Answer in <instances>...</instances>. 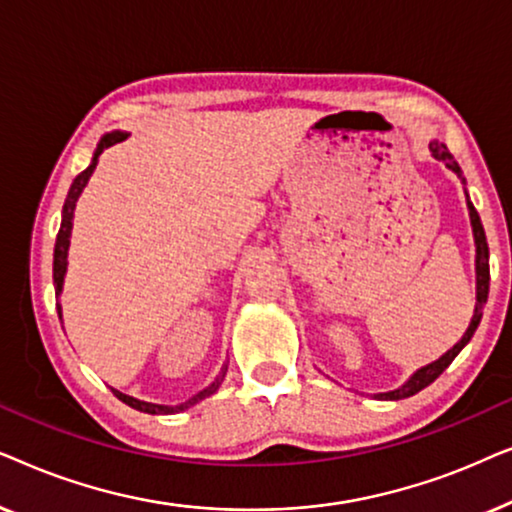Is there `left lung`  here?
Wrapping results in <instances>:
<instances>
[{
    "mask_svg": "<svg viewBox=\"0 0 512 512\" xmlns=\"http://www.w3.org/2000/svg\"><path fill=\"white\" fill-rule=\"evenodd\" d=\"M429 149L433 153V158L436 160H443V163L450 167V170L457 174V177L464 181V177H461V167L457 165V160H454V156L450 151H447L445 144L440 142H431ZM466 184V181H464ZM466 205H468V214H471V226H473V237H475V279H478V303H475V312H473V319L471 324H468L466 333L461 335V340L454 345L452 349H447V352L440 356L438 361L429 363V366L419 368L415 375L410 377L408 382L403 384V387H398L394 391H387V394H377V398H384V401H401V398H408V396H415L417 391H422L424 387H429V384L436 380V377L443 373V370L450 366V363L454 361V356H457L461 349H464L468 342H471L475 328H478L480 319H482V305L487 303V293H489V247H487V237H485V228H482V221L478 212H475L473 202L466 198Z\"/></svg>",
    "mask_w": 512,
    "mask_h": 512,
    "instance_id": "left-lung-1",
    "label": "left lung"
}]
</instances>
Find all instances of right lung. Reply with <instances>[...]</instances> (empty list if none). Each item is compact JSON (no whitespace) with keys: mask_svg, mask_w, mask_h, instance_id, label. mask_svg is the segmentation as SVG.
<instances>
[{"mask_svg":"<svg viewBox=\"0 0 512 512\" xmlns=\"http://www.w3.org/2000/svg\"><path fill=\"white\" fill-rule=\"evenodd\" d=\"M128 137L125 132H109V135H104L100 139V144H97V149L93 153V163H90L86 170H83L79 177L72 181V188H69L67 193V200H65V207H62V223H60V230H58V240H55V254H53V284H55V293H62V282H65V272H67V249H69V235H72V219H74V209H76V200H79V195L83 188H86L90 174L95 172V165H97V158H100V153L104 149H109V146H114L118 142H123V139ZM58 314L62 317V307L58 303ZM228 366L223 368V373L216 377V380L209 384L207 389H202L200 394H195L193 398H188L186 403H179V405H156V403H146V401H137V398H132L128 394H121V391L111 389L116 394L118 401H123L125 405H130V408H135L139 412H149V415H174V412H181L186 408H191V405L205 401L207 396H212L216 389L221 387L223 382V375H226Z\"/></svg>","mask_w":512,"mask_h":512,"instance_id":"1","label":"right lung"}]
</instances>
